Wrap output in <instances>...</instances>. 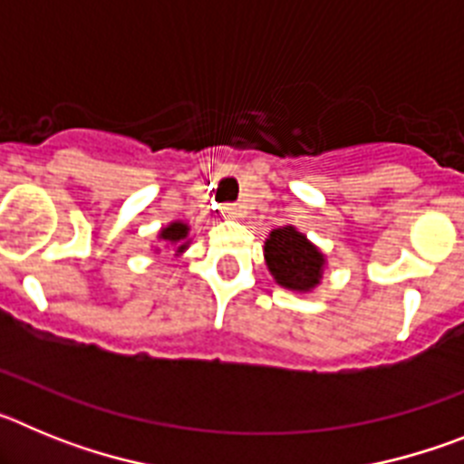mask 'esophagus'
I'll list each match as a JSON object with an SVG mask.
<instances>
[{
    "label": "esophagus",
    "mask_w": 464,
    "mask_h": 464,
    "mask_svg": "<svg viewBox=\"0 0 464 464\" xmlns=\"http://www.w3.org/2000/svg\"><path fill=\"white\" fill-rule=\"evenodd\" d=\"M223 216H225V218H229V220H235V218H239L241 213H239V208L235 207V204H227V207H223Z\"/></svg>",
    "instance_id": "1"
}]
</instances>
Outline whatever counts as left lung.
<instances>
[{
	"label": "left lung",
	"mask_w": 464,
	"mask_h": 464,
	"mask_svg": "<svg viewBox=\"0 0 464 464\" xmlns=\"http://www.w3.org/2000/svg\"><path fill=\"white\" fill-rule=\"evenodd\" d=\"M265 262L278 285L297 293H309L323 278V256L302 232L285 225L276 227L265 241Z\"/></svg>",
	"instance_id": "left-lung-1"
}]
</instances>
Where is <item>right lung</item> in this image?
<instances>
[{"label":"right lung","mask_w":464,"mask_h":464,"mask_svg":"<svg viewBox=\"0 0 464 464\" xmlns=\"http://www.w3.org/2000/svg\"><path fill=\"white\" fill-rule=\"evenodd\" d=\"M188 232H190V227H188L186 223H181V220H174V223H169L167 227L160 229L158 239L160 241H167L169 246H176V253H183L188 248Z\"/></svg>","instance_id":"obj_1"}]
</instances>
